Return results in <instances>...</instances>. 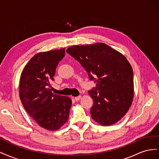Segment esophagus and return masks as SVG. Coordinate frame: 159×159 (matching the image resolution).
Listing matches in <instances>:
<instances>
[{
	"mask_svg": "<svg viewBox=\"0 0 159 159\" xmlns=\"http://www.w3.org/2000/svg\"><path fill=\"white\" fill-rule=\"evenodd\" d=\"M81 98V96H78V97H75V98H74V99H75V102H78V101H80V99Z\"/></svg>",
	"mask_w": 159,
	"mask_h": 159,
	"instance_id": "1",
	"label": "esophagus"
}]
</instances>
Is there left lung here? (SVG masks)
Here are the masks:
<instances>
[{"mask_svg":"<svg viewBox=\"0 0 159 159\" xmlns=\"http://www.w3.org/2000/svg\"><path fill=\"white\" fill-rule=\"evenodd\" d=\"M66 52L96 83L88 91L93 100L91 117L103 126L116 123L128 111L134 95L133 69L126 57L104 43L71 46Z\"/></svg>","mask_w":159,"mask_h":159,"instance_id":"obj_1","label":"left lung"}]
</instances>
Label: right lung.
Masks as SVG:
<instances>
[{"label":"right lung","instance_id":"add662e5","mask_svg":"<svg viewBox=\"0 0 159 159\" xmlns=\"http://www.w3.org/2000/svg\"><path fill=\"white\" fill-rule=\"evenodd\" d=\"M65 48L39 52L34 56L22 70L19 83V95L30 117L45 129L56 131L69 118L71 99L53 94L52 81Z\"/></svg>","mask_w":159,"mask_h":159}]
</instances>
